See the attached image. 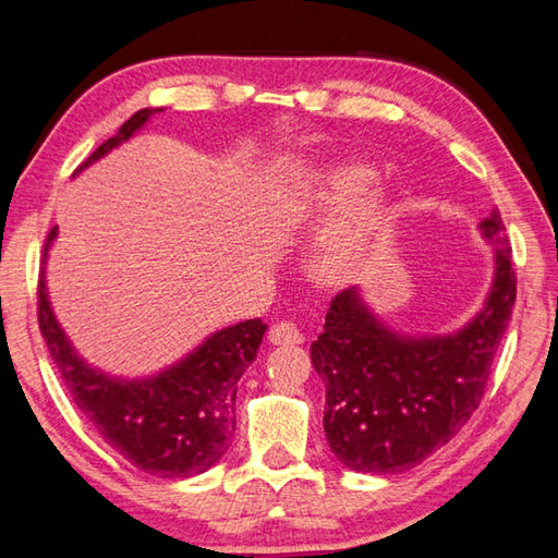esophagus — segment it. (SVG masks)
<instances>
[{
    "label": "esophagus",
    "instance_id": "1",
    "mask_svg": "<svg viewBox=\"0 0 558 558\" xmlns=\"http://www.w3.org/2000/svg\"><path fill=\"white\" fill-rule=\"evenodd\" d=\"M268 342L278 348H294V345H302L304 336L300 333V328L294 324L282 322V324H272L268 328Z\"/></svg>",
    "mask_w": 558,
    "mask_h": 558
}]
</instances>
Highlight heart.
I'll return each instance as SVG.
<instances>
[{"instance_id": "1", "label": "heart", "mask_w": 558, "mask_h": 558, "mask_svg": "<svg viewBox=\"0 0 558 558\" xmlns=\"http://www.w3.org/2000/svg\"><path fill=\"white\" fill-rule=\"evenodd\" d=\"M376 165L362 158H326L294 170L272 196L282 225L330 222L310 260V272L326 288L350 282L369 260L398 213V201L376 186Z\"/></svg>"}]
</instances>
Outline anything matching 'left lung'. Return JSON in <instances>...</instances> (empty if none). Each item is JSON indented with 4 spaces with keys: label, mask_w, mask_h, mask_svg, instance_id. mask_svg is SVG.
I'll return each instance as SVG.
<instances>
[{
    "label": "left lung",
    "mask_w": 558,
    "mask_h": 558,
    "mask_svg": "<svg viewBox=\"0 0 558 558\" xmlns=\"http://www.w3.org/2000/svg\"><path fill=\"white\" fill-rule=\"evenodd\" d=\"M477 230L494 248L487 300L444 336L398 333L348 288L330 302L312 362L326 384L324 432L342 465L393 475L453 438L480 408L515 304V272L499 210Z\"/></svg>",
    "instance_id": "obj_1"
}]
</instances>
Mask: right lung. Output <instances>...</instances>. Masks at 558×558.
I'll return each mask as SVG.
<instances>
[{"mask_svg": "<svg viewBox=\"0 0 558 558\" xmlns=\"http://www.w3.org/2000/svg\"><path fill=\"white\" fill-rule=\"evenodd\" d=\"M156 112H162V108H144L132 114V120L93 150L74 174L126 144ZM54 240L57 228L50 230L45 242L38 322L50 357L76 408L96 426L105 444L148 475L196 477L216 465L234 436L236 381L256 360L266 324H260V318H248L220 328L158 374L141 378L112 376L81 357L52 312L45 266Z\"/></svg>", "mask_w": 558, "mask_h": 558, "instance_id": "add662e5", "label": "right lung"}]
</instances>
